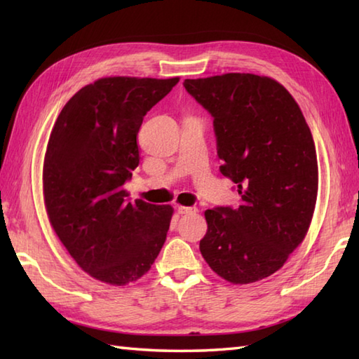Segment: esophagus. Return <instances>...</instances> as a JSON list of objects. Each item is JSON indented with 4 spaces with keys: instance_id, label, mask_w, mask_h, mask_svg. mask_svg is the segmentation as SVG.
<instances>
[{
    "instance_id": "1",
    "label": "esophagus",
    "mask_w": 359,
    "mask_h": 359,
    "mask_svg": "<svg viewBox=\"0 0 359 359\" xmlns=\"http://www.w3.org/2000/svg\"><path fill=\"white\" fill-rule=\"evenodd\" d=\"M179 215H188V212H197L196 207H184V205H179L177 207Z\"/></svg>"
}]
</instances>
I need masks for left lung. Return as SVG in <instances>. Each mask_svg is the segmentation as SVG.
I'll return each mask as SVG.
<instances>
[{"mask_svg":"<svg viewBox=\"0 0 359 359\" xmlns=\"http://www.w3.org/2000/svg\"><path fill=\"white\" fill-rule=\"evenodd\" d=\"M215 117L220 172L242 205L205 211L201 253L236 285L271 276L306 239L318 197L313 137L292 94L265 75L230 72L185 80Z\"/></svg>","mask_w":359,"mask_h":359,"instance_id":"obj_1","label":"left lung"}]
</instances>
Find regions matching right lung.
<instances>
[{
    "label": "right lung",
    "instance_id": "add662e5",
    "mask_svg": "<svg viewBox=\"0 0 359 359\" xmlns=\"http://www.w3.org/2000/svg\"><path fill=\"white\" fill-rule=\"evenodd\" d=\"M179 77H104L81 88L52 128L43 162L50 226L83 271L123 287L140 279L162 250L171 205L128 201L139 166L137 134L147 112Z\"/></svg>",
    "mask_w": 359,
    "mask_h": 359
}]
</instances>
